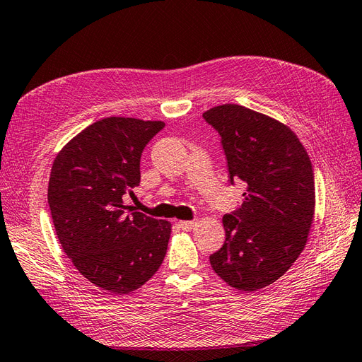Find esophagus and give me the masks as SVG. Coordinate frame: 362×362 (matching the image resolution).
Returning <instances> with one entry per match:
<instances>
[{
    "label": "esophagus",
    "mask_w": 362,
    "mask_h": 362,
    "mask_svg": "<svg viewBox=\"0 0 362 362\" xmlns=\"http://www.w3.org/2000/svg\"><path fill=\"white\" fill-rule=\"evenodd\" d=\"M180 228H182L184 231H190V229H193L196 226V221H181L178 223Z\"/></svg>",
    "instance_id": "obj_1"
}]
</instances>
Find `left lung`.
<instances>
[{"label":"left lung","instance_id":"left-lung-1","mask_svg":"<svg viewBox=\"0 0 362 362\" xmlns=\"http://www.w3.org/2000/svg\"><path fill=\"white\" fill-rule=\"evenodd\" d=\"M204 117L222 137L229 180L245 181L243 204L222 218L225 245L210 257L228 286L257 291L278 281L303 250L314 221L315 187L308 152L278 119L238 104Z\"/></svg>","mask_w":362,"mask_h":362}]
</instances>
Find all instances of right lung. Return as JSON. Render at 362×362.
<instances>
[{
	"label": "right lung",
	"instance_id": "right-lung-1",
	"mask_svg": "<svg viewBox=\"0 0 362 362\" xmlns=\"http://www.w3.org/2000/svg\"><path fill=\"white\" fill-rule=\"evenodd\" d=\"M163 127V120L104 117L54 158L48 204L59 242L75 269L103 290L140 288L166 255L172 223L125 204L140 184L141 152Z\"/></svg>",
	"mask_w": 362,
	"mask_h": 362
}]
</instances>
